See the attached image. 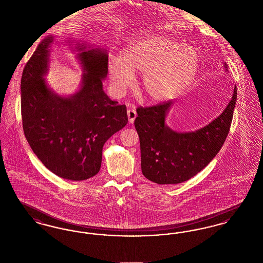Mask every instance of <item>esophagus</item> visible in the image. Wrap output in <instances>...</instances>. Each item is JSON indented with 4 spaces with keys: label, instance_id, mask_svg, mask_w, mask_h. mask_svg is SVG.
Here are the masks:
<instances>
[{
    "label": "esophagus",
    "instance_id": "obj_1",
    "mask_svg": "<svg viewBox=\"0 0 263 263\" xmlns=\"http://www.w3.org/2000/svg\"><path fill=\"white\" fill-rule=\"evenodd\" d=\"M127 116H128V120H129V123H133L136 116H137V112L135 109H128L127 110Z\"/></svg>",
    "mask_w": 263,
    "mask_h": 263
}]
</instances>
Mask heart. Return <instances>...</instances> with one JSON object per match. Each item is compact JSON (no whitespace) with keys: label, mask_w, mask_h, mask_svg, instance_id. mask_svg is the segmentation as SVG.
I'll use <instances>...</instances> for the list:
<instances>
[{"label":"heart","mask_w":263,"mask_h":263,"mask_svg":"<svg viewBox=\"0 0 263 263\" xmlns=\"http://www.w3.org/2000/svg\"><path fill=\"white\" fill-rule=\"evenodd\" d=\"M199 68L196 50L166 35H154L130 43L121 57H112L107 71L113 91L122 95L135 74H142L141 91L152 102L181 95L193 83Z\"/></svg>","instance_id":"obj_1"}]
</instances>
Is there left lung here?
Wrapping results in <instances>:
<instances>
[{
	"instance_id": "left-lung-1",
	"label": "left lung",
	"mask_w": 263,
	"mask_h": 263,
	"mask_svg": "<svg viewBox=\"0 0 263 263\" xmlns=\"http://www.w3.org/2000/svg\"><path fill=\"white\" fill-rule=\"evenodd\" d=\"M226 71L227 64L224 63ZM237 87L224 111L195 131L178 132L165 124L174 102L139 107L135 128L140 139L141 168L158 184H177L197 175L222 148L233 119Z\"/></svg>"
}]
</instances>
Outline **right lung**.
Instances as JSON below:
<instances>
[{"label": "right lung", "mask_w": 263, "mask_h": 263, "mask_svg": "<svg viewBox=\"0 0 263 263\" xmlns=\"http://www.w3.org/2000/svg\"><path fill=\"white\" fill-rule=\"evenodd\" d=\"M54 38L41 40L23 72L24 132L33 153L53 174L85 180L100 172L104 143L127 124L126 106L110 100L102 88L108 73L107 52L74 38L68 42L83 70L80 88L68 97L55 92L44 78Z\"/></svg>", "instance_id": "1"}]
</instances>
